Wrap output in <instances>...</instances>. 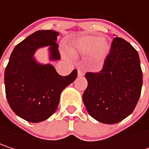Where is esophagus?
Returning a JSON list of instances; mask_svg holds the SVG:
<instances>
[{
  "label": "esophagus",
  "mask_w": 149,
  "mask_h": 149,
  "mask_svg": "<svg viewBox=\"0 0 149 149\" xmlns=\"http://www.w3.org/2000/svg\"><path fill=\"white\" fill-rule=\"evenodd\" d=\"M84 75V72H82V71H80V70L77 71V76H78V77H83Z\"/></svg>",
  "instance_id": "34e87169"
}]
</instances>
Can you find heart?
I'll list each match as a JSON object with an SVG mask.
<instances>
[{
    "instance_id": "1",
    "label": "heart",
    "mask_w": 149,
    "mask_h": 149,
    "mask_svg": "<svg viewBox=\"0 0 149 149\" xmlns=\"http://www.w3.org/2000/svg\"><path fill=\"white\" fill-rule=\"evenodd\" d=\"M109 40L100 36L84 35L75 39L69 47V52L74 56H90L94 65H100L110 52Z\"/></svg>"
}]
</instances>
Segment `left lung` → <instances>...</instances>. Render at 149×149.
Listing matches in <instances>:
<instances>
[{
	"label": "left lung",
	"mask_w": 149,
	"mask_h": 149,
	"mask_svg": "<svg viewBox=\"0 0 149 149\" xmlns=\"http://www.w3.org/2000/svg\"><path fill=\"white\" fill-rule=\"evenodd\" d=\"M83 102L89 115L105 124L117 123L133 111L142 87L137 51L122 38H115L100 72H87Z\"/></svg>",
	"instance_id": "left-lung-1"
}]
</instances>
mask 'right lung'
<instances>
[{
	"instance_id": "1",
	"label": "right lung",
	"mask_w": 149,
	"mask_h": 149,
	"mask_svg": "<svg viewBox=\"0 0 149 149\" xmlns=\"http://www.w3.org/2000/svg\"><path fill=\"white\" fill-rule=\"evenodd\" d=\"M58 34L53 30H40L29 35L15 46L6 67L8 104L18 116L29 123L43 122L54 114L61 92L77 78L76 70L63 77L53 65L41 64L34 57L37 50L47 46L49 60H59Z\"/></svg>"
}]
</instances>
